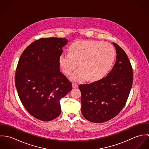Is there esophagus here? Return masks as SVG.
<instances>
[{"mask_svg":"<svg viewBox=\"0 0 149 149\" xmlns=\"http://www.w3.org/2000/svg\"><path fill=\"white\" fill-rule=\"evenodd\" d=\"M72 87H73V88H77V87H78V85H77L76 83H72Z\"/></svg>","mask_w":149,"mask_h":149,"instance_id":"obj_1","label":"esophagus"}]
</instances>
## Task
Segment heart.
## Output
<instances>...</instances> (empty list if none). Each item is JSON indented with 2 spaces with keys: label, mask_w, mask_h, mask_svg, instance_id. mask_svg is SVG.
<instances>
[{
  "label": "heart",
  "mask_w": 149,
  "mask_h": 149,
  "mask_svg": "<svg viewBox=\"0 0 149 149\" xmlns=\"http://www.w3.org/2000/svg\"><path fill=\"white\" fill-rule=\"evenodd\" d=\"M69 53H63L59 57L62 70L69 75L77 66L80 67L70 79L81 81L86 78L94 81L104 77L111 68L116 57L114 47L110 43L99 41H80L71 44Z\"/></svg>",
  "instance_id": "heart-1"
}]
</instances>
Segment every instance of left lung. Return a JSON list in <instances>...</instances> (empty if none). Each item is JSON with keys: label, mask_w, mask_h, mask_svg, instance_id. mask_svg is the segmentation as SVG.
<instances>
[{"label": "left lung", "mask_w": 149, "mask_h": 149, "mask_svg": "<svg viewBox=\"0 0 149 149\" xmlns=\"http://www.w3.org/2000/svg\"><path fill=\"white\" fill-rule=\"evenodd\" d=\"M116 61L106 77L80 84L81 113L88 120L103 123L116 116L125 107L133 81L132 68L127 54L116 43Z\"/></svg>", "instance_id": "1"}]
</instances>
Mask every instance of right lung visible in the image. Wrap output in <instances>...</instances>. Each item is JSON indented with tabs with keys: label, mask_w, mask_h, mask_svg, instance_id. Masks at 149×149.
<instances>
[{
	"label": "right lung",
	"mask_w": 149,
	"mask_h": 149,
	"mask_svg": "<svg viewBox=\"0 0 149 149\" xmlns=\"http://www.w3.org/2000/svg\"><path fill=\"white\" fill-rule=\"evenodd\" d=\"M68 43L63 38H42L23 52L17 66L15 84L23 106L34 118L50 121L61 113L60 99L72 83L60 72L59 57Z\"/></svg>",
	"instance_id": "1"
}]
</instances>
